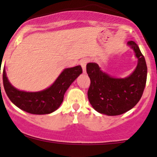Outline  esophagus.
Segmentation results:
<instances>
[{
    "label": "esophagus",
    "mask_w": 157,
    "mask_h": 157,
    "mask_svg": "<svg viewBox=\"0 0 157 157\" xmlns=\"http://www.w3.org/2000/svg\"><path fill=\"white\" fill-rule=\"evenodd\" d=\"M87 63H88L87 59H82V60L80 61V64H81L82 67L83 73L86 72V65H87Z\"/></svg>",
    "instance_id": "1"
}]
</instances>
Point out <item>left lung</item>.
Listing matches in <instances>:
<instances>
[{
  "instance_id": "8db88e82",
  "label": "left lung",
  "mask_w": 157,
  "mask_h": 157,
  "mask_svg": "<svg viewBox=\"0 0 157 157\" xmlns=\"http://www.w3.org/2000/svg\"><path fill=\"white\" fill-rule=\"evenodd\" d=\"M128 45L134 51L138 64L133 72L124 78L112 77L100 70L96 63H88L86 71L90 78L88 98L94 109L107 116H119L133 108L141 98L147 77L144 56L133 41Z\"/></svg>"
}]
</instances>
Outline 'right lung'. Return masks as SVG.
<instances>
[{
  "label": "right lung",
  "mask_w": 157,
  "mask_h": 157,
  "mask_svg": "<svg viewBox=\"0 0 157 157\" xmlns=\"http://www.w3.org/2000/svg\"><path fill=\"white\" fill-rule=\"evenodd\" d=\"M82 73L81 65L65 68L49 88L40 92H29L18 90L10 84L4 68L3 84L8 98L19 109L31 114H49L59 109L67 89Z\"/></svg>",
  "instance_id": "1"
}]
</instances>
